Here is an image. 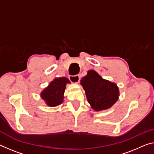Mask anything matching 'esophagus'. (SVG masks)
<instances>
[{"instance_id":"34e87169","label":"esophagus","mask_w":154,"mask_h":154,"mask_svg":"<svg viewBox=\"0 0 154 154\" xmlns=\"http://www.w3.org/2000/svg\"><path fill=\"white\" fill-rule=\"evenodd\" d=\"M69 79L70 80V82H72L73 84H77L79 82V80H80V76L79 75H73V76H70Z\"/></svg>"}]
</instances>
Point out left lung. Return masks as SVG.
<instances>
[{
	"instance_id": "left-lung-1",
	"label": "left lung",
	"mask_w": 154,
	"mask_h": 154,
	"mask_svg": "<svg viewBox=\"0 0 154 154\" xmlns=\"http://www.w3.org/2000/svg\"><path fill=\"white\" fill-rule=\"evenodd\" d=\"M86 98L95 111L108 109L116 103L119 90L116 84L104 79L95 70H90L81 80Z\"/></svg>"
}]
</instances>
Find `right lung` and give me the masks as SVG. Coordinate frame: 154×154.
<instances>
[{
	"mask_svg": "<svg viewBox=\"0 0 154 154\" xmlns=\"http://www.w3.org/2000/svg\"><path fill=\"white\" fill-rule=\"evenodd\" d=\"M70 82L66 77L55 78L41 92L40 96L46 104L50 107H55L62 103L66 85Z\"/></svg>",
	"mask_w": 154,
	"mask_h": 154,
	"instance_id": "add662e5",
	"label": "right lung"
}]
</instances>
